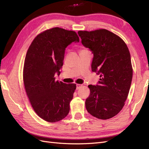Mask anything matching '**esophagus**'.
Instances as JSON below:
<instances>
[{"mask_svg": "<svg viewBox=\"0 0 149 149\" xmlns=\"http://www.w3.org/2000/svg\"><path fill=\"white\" fill-rule=\"evenodd\" d=\"M82 86H83L82 84H76V89H80L81 88Z\"/></svg>", "mask_w": 149, "mask_h": 149, "instance_id": "esophagus-1", "label": "esophagus"}]
</instances>
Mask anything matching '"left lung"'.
I'll use <instances>...</instances> for the list:
<instances>
[{
    "mask_svg": "<svg viewBox=\"0 0 149 149\" xmlns=\"http://www.w3.org/2000/svg\"><path fill=\"white\" fill-rule=\"evenodd\" d=\"M83 46L93 54L91 70L100 75L96 85L90 84L86 100L88 112L100 119L118 114L127 100L132 79L130 52L118 35L106 29L79 31Z\"/></svg>",
    "mask_w": 149,
    "mask_h": 149,
    "instance_id": "obj_1",
    "label": "left lung"
}]
</instances>
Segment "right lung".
I'll return each instance as SVG.
<instances>
[{"instance_id": "obj_1", "label": "right lung", "mask_w": 149, "mask_h": 149, "mask_svg": "<svg viewBox=\"0 0 149 149\" xmlns=\"http://www.w3.org/2000/svg\"><path fill=\"white\" fill-rule=\"evenodd\" d=\"M79 41L75 31L55 27L37 35L26 53L25 91L35 112L49 123L61 120L69 113L76 84L56 81L55 75L60 74L66 48Z\"/></svg>"}]
</instances>
